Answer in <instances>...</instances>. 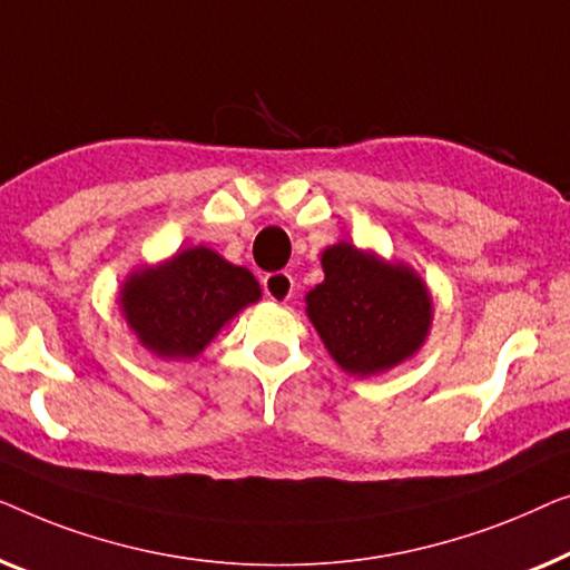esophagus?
Listing matches in <instances>:
<instances>
[{
	"label": "esophagus",
	"mask_w": 570,
	"mask_h": 570,
	"mask_svg": "<svg viewBox=\"0 0 570 570\" xmlns=\"http://www.w3.org/2000/svg\"><path fill=\"white\" fill-rule=\"evenodd\" d=\"M263 292L271 302H278L284 304L292 299V292H294V278L286 274V271H276V274H266L263 276Z\"/></svg>",
	"instance_id": "34e87169"
}]
</instances>
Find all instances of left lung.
Wrapping results in <instances>:
<instances>
[{
  "mask_svg": "<svg viewBox=\"0 0 570 570\" xmlns=\"http://www.w3.org/2000/svg\"><path fill=\"white\" fill-rule=\"evenodd\" d=\"M323 271L325 282L307 294V315L341 368L376 374L419 351L431 296L411 268L338 243L323 253Z\"/></svg>",
  "mask_w": 570,
  "mask_h": 570,
  "instance_id": "1",
  "label": "left lung"
}]
</instances>
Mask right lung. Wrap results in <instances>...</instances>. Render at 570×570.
I'll return each mask as SVG.
<instances>
[{
  "label": "right lung",
  "mask_w": 570,
  "mask_h": 570,
  "mask_svg": "<svg viewBox=\"0 0 570 570\" xmlns=\"http://www.w3.org/2000/svg\"><path fill=\"white\" fill-rule=\"evenodd\" d=\"M258 299L261 286L250 271L208 247H190L128 278L121 304L141 346L165 358H194L224 323Z\"/></svg>",
  "instance_id": "obj_1"
}]
</instances>
